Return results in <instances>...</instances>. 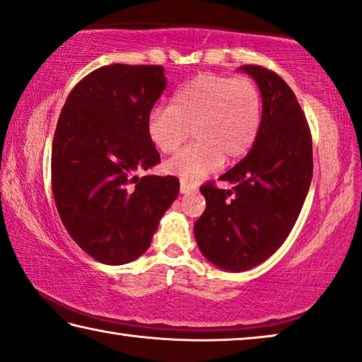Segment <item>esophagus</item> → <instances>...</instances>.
<instances>
[{
	"instance_id": "1",
	"label": "esophagus",
	"mask_w": 362,
	"mask_h": 362,
	"mask_svg": "<svg viewBox=\"0 0 362 362\" xmlns=\"http://www.w3.org/2000/svg\"><path fill=\"white\" fill-rule=\"evenodd\" d=\"M197 192V185L194 183H188V182H180V193L187 194V193H193Z\"/></svg>"
}]
</instances>
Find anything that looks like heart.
<instances>
[{"label": "heart", "instance_id": "obj_1", "mask_svg": "<svg viewBox=\"0 0 362 362\" xmlns=\"http://www.w3.org/2000/svg\"><path fill=\"white\" fill-rule=\"evenodd\" d=\"M262 120V95L250 77L204 74L183 85L170 106L153 107L146 134L160 153L180 148L193 129L194 143L165 163V170L194 183L219 169L223 158H243L255 145Z\"/></svg>", "mask_w": 362, "mask_h": 362}]
</instances>
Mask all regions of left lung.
I'll list each match as a JSON object with an SVG mask.
<instances>
[{
	"label": "left lung",
	"instance_id": "1",
	"mask_svg": "<svg viewBox=\"0 0 362 362\" xmlns=\"http://www.w3.org/2000/svg\"><path fill=\"white\" fill-rule=\"evenodd\" d=\"M262 95V120L251 151L214 182L202 185L206 209L194 238L217 267L242 272L267 259L293 228L313 179V136L285 80L256 64L240 67Z\"/></svg>",
	"mask_w": 362,
	"mask_h": 362
}]
</instances>
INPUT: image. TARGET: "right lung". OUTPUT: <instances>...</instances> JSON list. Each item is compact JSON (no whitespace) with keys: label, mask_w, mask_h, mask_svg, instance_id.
I'll return each instance as SVG.
<instances>
[{"label":"right lung","mask_w":362,"mask_h":362,"mask_svg":"<svg viewBox=\"0 0 362 362\" xmlns=\"http://www.w3.org/2000/svg\"><path fill=\"white\" fill-rule=\"evenodd\" d=\"M164 88L163 66H103L72 88L57 120L51 148L57 212L74 242L109 266L150 248L180 190L174 175H134L160 163L146 117Z\"/></svg>","instance_id":"right-lung-1"}]
</instances>
